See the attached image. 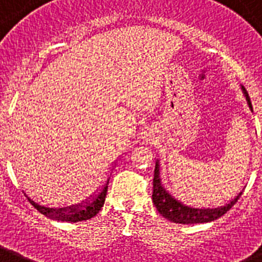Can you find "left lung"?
Here are the masks:
<instances>
[{
  "mask_svg": "<svg viewBox=\"0 0 262 262\" xmlns=\"http://www.w3.org/2000/svg\"><path fill=\"white\" fill-rule=\"evenodd\" d=\"M241 89H243L244 96L247 97L249 109L253 111L252 109V104H250L249 96L247 93V89L244 86H241ZM160 172H161L160 160H157L155 168V177H153V194H151V197H153V204H155L158 213L162 217H165L166 220L176 224H202L214 221V220L224 216L236 204L237 200L239 199V195L243 194V192H239L232 201H229L224 206H219V208H192V206L182 204L180 200L174 199L164 188L161 181V173Z\"/></svg>",
  "mask_w": 262,
  "mask_h": 262,
  "instance_id": "8db88e82",
  "label": "left lung"
}]
</instances>
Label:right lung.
Masks as SVG:
<instances>
[{
	"label": "right lung",
	"instance_id": "add662e5",
	"mask_svg": "<svg viewBox=\"0 0 262 262\" xmlns=\"http://www.w3.org/2000/svg\"><path fill=\"white\" fill-rule=\"evenodd\" d=\"M107 184H109V179L106 180L105 185L102 186L100 192L97 194H94L92 199L88 200L86 202H82V204H78V205H72L68 206V208H45V206H41L38 204H36L34 201L28 197V200L30 201L32 205H34V208H37V210L45 214L46 217H49L52 220H56V221H65V223H78V221H85V220H89L92 217H94L101 210V208L104 206L105 197H106L107 192Z\"/></svg>",
	"mask_w": 262,
	"mask_h": 262
}]
</instances>
